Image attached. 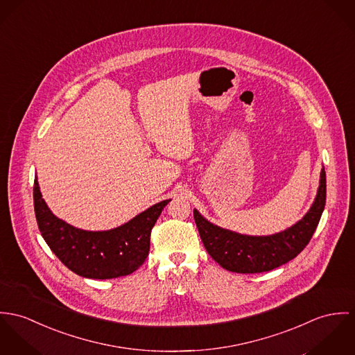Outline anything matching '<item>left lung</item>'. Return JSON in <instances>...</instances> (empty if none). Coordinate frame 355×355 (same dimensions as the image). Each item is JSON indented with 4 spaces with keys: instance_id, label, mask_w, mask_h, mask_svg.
Masks as SVG:
<instances>
[{
    "instance_id": "8db88e82",
    "label": "left lung",
    "mask_w": 355,
    "mask_h": 355,
    "mask_svg": "<svg viewBox=\"0 0 355 355\" xmlns=\"http://www.w3.org/2000/svg\"><path fill=\"white\" fill-rule=\"evenodd\" d=\"M327 197L325 170L321 168L315 202L294 226L272 236H243L212 225L193 209L200 238L208 254L225 270L259 274L277 268L297 257L309 243L324 211Z\"/></svg>"
}]
</instances>
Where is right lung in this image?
<instances>
[{"instance_id":"right-lung-1","label":"right lung","mask_w":355,"mask_h":355,"mask_svg":"<svg viewBox=\"0 0 355 355\" xmlns=\"http://www.w3.org/2000/svg\"><path fill=\"white\" fill-rule=\"evenodd\" d=\"M168 201H160L116 229L87 232L58 219L42 198L37 178L34 181L40 234L64 266L89 279H113L135 272L148 256L151 230Z\"/></svg>"}]
</instances>
